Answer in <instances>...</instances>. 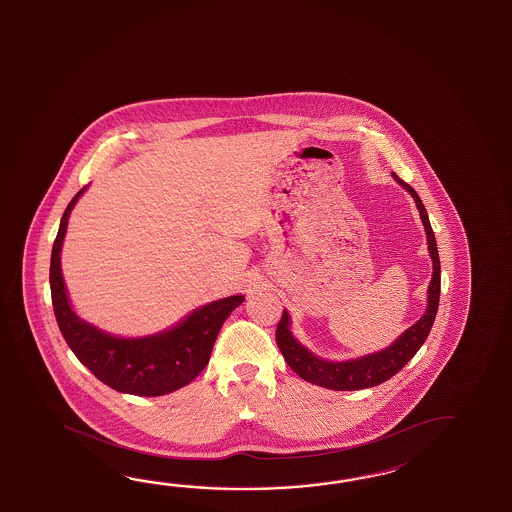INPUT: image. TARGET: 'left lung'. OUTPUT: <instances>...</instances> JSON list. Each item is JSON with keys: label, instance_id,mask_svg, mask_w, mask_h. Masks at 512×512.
Wrapping results in <instances>:
<instances>
[{"label": "left lung", "instance_id": "left-lung-1", "mask_svg": "<svg viewBox=\"0 0 512 512\" xmlns=\"http://www.w3.org/2000/svg\"><path fill=\"white\" fill-rule=\"evenodd\" d=\"M392 178L400 183L405 191L409 192L412 200L420 211L421 223L427 234V251L432 261V278L427 289V307L420 320L416 321L407 331L401 332L396 340L392 341L389 347L380 351L369 352L358 358L349 360L332 361L320 358L318 354L309 351L294 334H292V321L289 312L283 309L278 329H276V341L280 347L281 354L289 363L292 371L301 376L303 380L320 385L331 391H360L376 387L383 381L392 378L396 372L405 367V363L411 361L412 356L420 351L421 345L427 340L431 332L432 323L438 312L440 303V256L436 247V238L432 232L431 221L427 211L421 203L418 192L400 180L394 172Z\"/></svg>", "mask_w": 512, "mask_h": 512}]
</instances>
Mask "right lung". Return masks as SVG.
Instances as JSON below:
<instances>
[{"label": "right lung", "mask_w": 512, "mask_h": 512, "mask_svg": "<svg viewBox=\"0 0 512 512\" xmlns=\"http://www.w3.org/2000/svg\"><path fill=\"white\" fill-rule=\"evenodd\" d=\"M87 189L89 185L67 205L52 245L49 278L52 307L61 334L76 358L114 391L134 396H163L178 391L207 367L223 321L243 303L245 296L234 294L209 301L169 329L136 338L116 336L80 318L72 309L63 280L61 249L72 209Z\"/></svg>", "instance_id": "add662e5"}]
</instances>
